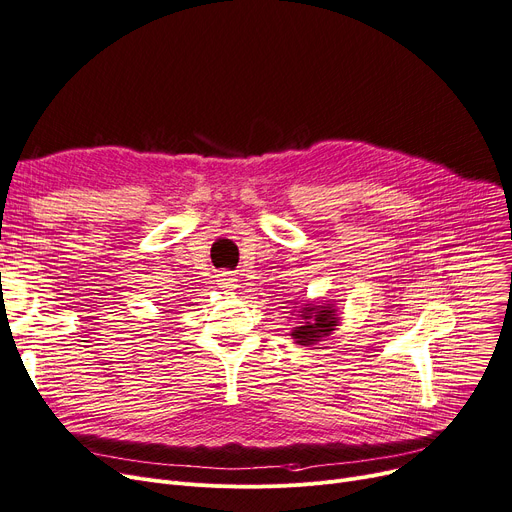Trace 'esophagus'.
I'll return each instance as SVG.
<instances>
[{
  "mask_svg": "<svg viewBox=\"0 0 512 512\" xmlns=\"http://www.w3.org/2000/svg\"><path fill=\"white\" fill-rule=\"evenodd\" d=\"M218 286L224 290H232V288H236V278L230 272H222V274H218Z\"/></svg>",
  "mask_w": 512,
  "mask_h": 512,
  "instance_id": "obj_1",
  "label": "esophagus"
}]
</instances>
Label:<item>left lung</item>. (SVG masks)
<instances>
[{
	"instance_id": "8db88e82",
	"label": "left lung",
	"mask_w": 512,
	"mask_h": 512,
	"mask_svg": "<svg viewBox=\"0 0 512 512\" xmlns=\"http://www.w3.org/2000/svg\"><path fill=\"white\" fill-rule=\"evenodd\" d=\"M292 313H297L294 317H297L299 326L292 328L290 336L301 346L315 344L321 338L330 336L336 330V326L340 324L338 309L332 301H324V303L309 301L301 309H294Z\"/></svg>"
}]
</instances>
